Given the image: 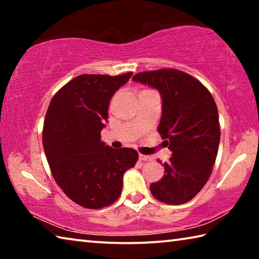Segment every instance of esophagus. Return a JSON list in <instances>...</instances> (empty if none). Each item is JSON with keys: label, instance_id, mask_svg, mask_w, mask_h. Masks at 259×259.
<instances>
[{"label": "esophagus", "instance_id": "obj_1", "mask_svg": "<svg viewBox=\"0 0 259 259\" xmlns=\"http://www.w3.org/2000/svg\"><path fill=\"white\" fill-rule=\"evenodd\" d=\"M152 159L151 156L148 155H143V154H139V160L140 161H150Z\"/></svg>", "mask_w": 259, "mask_h": 259}]
</instances>
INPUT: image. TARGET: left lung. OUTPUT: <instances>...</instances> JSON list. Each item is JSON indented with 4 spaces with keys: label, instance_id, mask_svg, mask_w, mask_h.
<instances>
[{
    "label": "left lung",
    "instance_id": "obj_1",
    "mask_svg": "<svg viewBox=\"0 0 259 259\" xmlns=\"http://www.w3.org/2000/svg\"><path fill=\"white\" fill-rule=\"evenodd\" d=\"M135 82L157 90L162 114L157 131L172 152L153 196L168 204L192 200L208 182L216 161L221 128L216 103L202 83L172 68L138 73Z\"/></svg>",
    "mask_w": 259,
    "mask_h": 259
}]
</instances>
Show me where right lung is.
Here are the masks:
<instances>
[{"label": "right lung", "mask_w": 259, "mask_h": 259, "mask_svg": "<svg viewBox=\"0 0 259 259\" xmlns=\"http://www.w3.org/2000/svg\"><path fill=\"white\" fill-rule=\"evenodd\" d=\"M131 75H80L61 88L48 107L42 142L52 176L69 199L84 208L115 202L124 172L138 160L133 148L115 150L100 139L109 100Z\"/></svg>", "instance_id": "obj_1"}]
</instances>
